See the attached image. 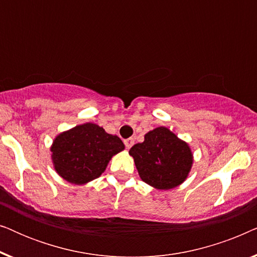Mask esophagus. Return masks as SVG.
Here are the masks:
<instances>
[{
    "instance_id": "1",
    "label": "esophagus",
    "mask_w": 257,
    "mask_h": 257,
    "mask_svg": "<svg viewBox=\"0 0 257 257\" xmlns=\"http://www.w3.org/2000/svg\"><path fill=\"white\" fill-rule=\"evenodd\" d=\"M124 144H125V147L127 150H130L132 147V145L133 144H135V139L133 138H128V139H126V140H124Z\"/></svg>"
}]
</instances>
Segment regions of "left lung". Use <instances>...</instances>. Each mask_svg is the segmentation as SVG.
<instances>
[{
    "label": "left lung",
    "instance_id": "obj_1",
    "mask_svg": "<svg viewBox=\"0 0 257 257\" xmlns=\"http://www.w3.org/2000/svg\"><path fill=\"white\" fill-rule=\"evenodd\" d=\"M143 181L158 189H171L185 181L193 157L189 147L166 127H158L145 136L144 143L130 150Z\"/></svg>",
    "mask_w": 257,
    "mask_h": 257
}]
</instances>
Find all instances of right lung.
Segmentation results:
<instances>
[{
  "label": "right lung",
  "instance_id": "obj_1",
  "mask_svg": "<svg viewBox=\"0 0 257 257\" xmlns=\"http://www.w3.org/2000/svg\"><path fill=\"white\" fill-rule=\"evenodd\" d=\"M122 150L124 144L117 136L108 135L103 127L91 122L61 133L51 147L55 170L75 185L99 177L112 156Z\"/></svg>",
  "mask_w": 257,
  "mask_h": 257
}]
</instances>
